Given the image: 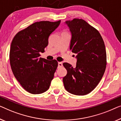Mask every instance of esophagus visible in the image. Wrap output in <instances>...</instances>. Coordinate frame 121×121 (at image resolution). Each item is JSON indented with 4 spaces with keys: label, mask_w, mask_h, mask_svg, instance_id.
Returning <instances> with one entry per match:
<instances>
[{
    "label": "esophagus",
    "mask_w": 121,
    "mask_h": 121,
    "mask_svg": "<svg viewBox=\"0 0 121 121\" xmlns=\"http://www.w3.org/2000/svg\"><path fill=\"white\" fill-rule=\"evenodd\" d=\"M62 66V63L61 62H58V68H60Z\"/></svg>",
    "instance_id": "esophagus-1"
}]
</instances>
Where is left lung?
<instances>
[{
    "instance_id": "obj_1",
    "label": "left lung",
    "mask_w": 121,
    "mask_h": 121,
    "mask_svg": "<svg viewBox=\"0 0 121 121\" xmlns=\"http://www.w3.org/2000/svg\"><path fill=\"white\" fill-rule=\"evenodd\" d=\"M65 23L72 35L69 49L76 54L77 63L76 67L63 64L67 71L63 78L64 86L72 94H88L98 86L106 69L104 42L98 30L84 20L74 18Z\"/></svg>"
}]
</instances>
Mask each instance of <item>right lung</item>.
<instances>
[{"label":"right lung","mask_w":121,"mask_h":121,"mask_svg":"<svg viewBox=\"0 0 121 121\" xmlns=\"http://www.w3.org/2000/svg\"><path fill=\"white\" fill-rule=\"evenodd\" d=\"M61 21L37 22L18 32L12 40L10 62L13 74L24 89L33 94L49 88L58 63L39 57L48 45L51 33Z\"/></svg>","instance_id":"right-lung-1"}]
</instances>
